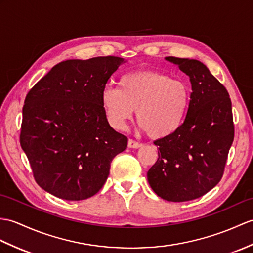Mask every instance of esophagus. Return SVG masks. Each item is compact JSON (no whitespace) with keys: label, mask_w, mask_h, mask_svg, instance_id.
<instances>
[{"label":"esophagus","mask_w":253,"mask_h":253,"mask_svg":"<svg viewBox=\"0 0 253 253\" xmlns=\"http://www.w3.org/2000/svg\"><path fill=\"white\" fill-rule=\"evenodd\" d=\"M141 146H142V143L137 142V141H134L132 139H129L128 140V148H130V149H139V148H141Z\"/></svg>","instance_id":"1"}]
</instances>
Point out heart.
Instances as JSON below:
<instances>
[{
  "label": "heart",
  "instance_id": "1",
  "mask_svg": "<svg viewBox=\"0 0 253 253\" xmlns=\"http://www.w3.org/2000/svg\"><path fill=\"white\" fill-rule=\"evenodd\" d=\"M190 101L191 87L185 81L156 71L123 75L117 88H105L101 96L107 120L114 129H124L136 110L140 129L153 138L177 131Z\"/></svg>",
  "mask_w": 253,
  "mask_h": 253
}]
</instances>
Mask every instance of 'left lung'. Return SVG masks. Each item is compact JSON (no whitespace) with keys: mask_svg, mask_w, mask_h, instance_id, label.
Returning <instances> with one entry per match:
<instances>
[{"mask_svg":"<svg viewBox=\"0 0 253 253\" xmlns=\"http://www.w3.org/2000/svg\"><path fill=\"white\" fill-rule=\"evenodd\" d=\"M165 59L189 75L191 101L178 130L154 141L160 152L148 180L158 196L181 203L202 197L222 179L234 140L232 102L226 88L203 62Z\"/></svg>","mask_w":253,"mask_h":253,"instance_id":"8db88e82","label":"left lung"}]
</instances>
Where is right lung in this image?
<instances>
[{
  "instance_id": "add662e5",
  "label": "right lung",
  "mask_w": 253,
  "mask_h": 253,
  "mask_svg": "<svg viewBox=\"0 0 253 253\" xmlns=\"http://www.w3.org/2000/svg\"><path fill=\"white\" fill-rule=\"evenodd\" d=\"M123 58L107 56L56 64L35 84L22 108L20 145L37 183L66 201H83L107 181L127 137L110 126L101 103Z\"/></svg>"
}]
</instances>
